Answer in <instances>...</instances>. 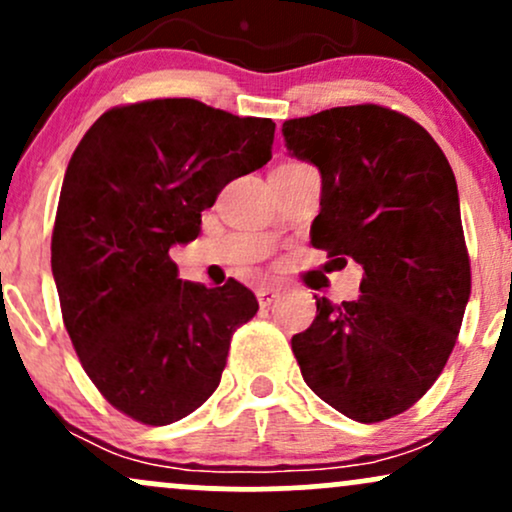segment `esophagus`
Masks as SVG:
<instances>
[{
	"label": "esophagus",
	"instance_id": "34e87169",
	"mask_svg": "<svg viewBox=\"0 0 512 512\" xmlns=\"http://www.w3.org/2000/svg\"><path fill=\"white\" fill-rule=\"evenodd\" d=\"M276 298H279V289H269V286H262V289H257V301H260L262 308L272 305Z\"/></svg>",
	"mask_w": 512,
	"mask_h": 512
}]
</instances>
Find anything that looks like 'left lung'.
<instances>
[{"label": "left lung", "mask_w": 512, "mask_h": 512, "mask_svg": "<svg viewBox=\"0 0 512 512\" xmlns=\"http://www.w3.org/2000/svg\"><path fill=\"white\" fill-rule=\"evenodd\" d=\"M281 132L322 175L313 245L363 267L356 301L315 298L293 356L344 416L392 419L443 373L472 291L455 175L419 122L375 103L286 120Z\"/></svg>", "instance_id": "8db88e82"}]
</instances>
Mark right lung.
I'll use <instances>...</instances> for the list:
<instances>
[{
    "label": "right lung",
    "mask_w": 512,
    "mask_h": 512,
    "mask_svg": "<svg viewBox=\"0 0 512 512\" xmlns=\"http://www.w3.org/2000/svg\"><path fill=\"white\" fill-rule=\"evenodd\" d=\"M274 122L192 98L120 105L93 122L64 173L52 276L91 383L129 419L166 426L211 397L250 289L178 279L168 250L199 236L231 180L272 158Z\"/></svg>",
    "instance_id": "right-lung-1"
}]
</instances>
